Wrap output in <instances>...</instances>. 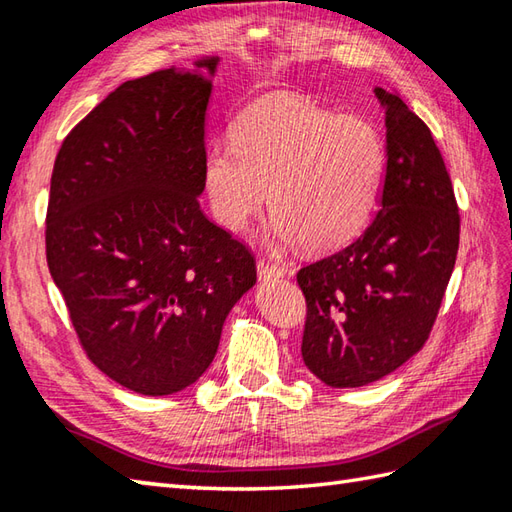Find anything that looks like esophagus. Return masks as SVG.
<instances>
[{
    "instance_id": "obj_1",
    "label": "esophagus",
    "mask_w": 512,
    "mask_h": 512,
    "mask_svg": "<svg viewBox=\"0 0 512 512\" xmlns=\"http://www.w3.org/2000/svg\"><path fill=\"white\" fill-rule=\"evenodd\" d=\"M257 275L259 279H279L286 275V268L279 266V264H273V262H266V259H259L257 262Z\"/></svg>"
}]
</instances>
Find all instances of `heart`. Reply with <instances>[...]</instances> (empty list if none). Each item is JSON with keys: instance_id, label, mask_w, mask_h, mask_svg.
<instances>
[{"instance_id": "obj_1", "label": "heart", "mask_w": 512, "mask_h": 512, "mask_svg": "<svg viewBox=\"0 0 512 512\" xmlns=\"http://www.w3.org/2000/svg\"><path fill=\"white\" fill-rule=\"evenodd\" d=\"M385 169V138L369 118L273 96L248 105L233 121L231 140L209 147L204 184L215 220L228 231H242L262 211L268 189L273 233L321 253L367 226Z\"/></svg>"}]
</instances>
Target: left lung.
<instances>
[{"instance_id":"obj_1","label":"left lung","mask_w":512,"mask_h":512,"mask_svg":"<svg viewBox=\"0 0 512 512\" xmlns=\"http://www.w3.org/2000/svg\"><path fill=\"white\" fill-rule=\"evenodd\" d=\"M385 107L387 169L380 211L339 253L297 273L306 295L301 354L330 387H363L427 343L458 257L460 213L431 129L398 92Z\"/></svg>"}]
</instances>
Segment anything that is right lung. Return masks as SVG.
Segmentation results:
<instances>
[{
    "mask_svg": "<svg viewBox=\"0 0 512 512\" xmlns=\"http://www.w3.org/2000/svg\"><path fill=\"white\" fill-rule=\"evenodd\" d=\"M198 70L118 85L65 136L50 180L46 259L74 332L103 374L143 396L206 372L257 281L248 246L198 202L213 90Z\"/></svg>",
    "mask_w": 512,
    "mask_h": 512,
    "instance_id": "right-lung-1",
    "label": "right lung"
}]
</instances>
